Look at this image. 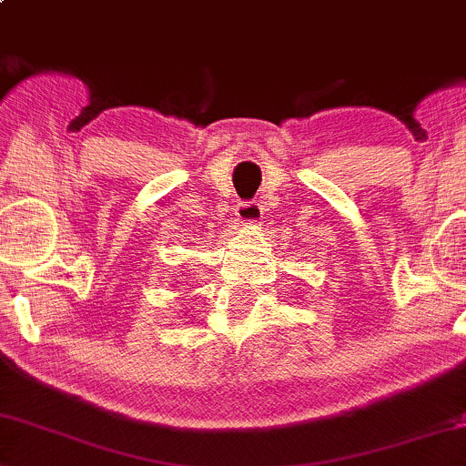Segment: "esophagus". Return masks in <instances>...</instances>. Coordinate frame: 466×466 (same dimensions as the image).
Masks as SVG:
<instances>
[{"label":"esophagus","mask_w":466,"mask_h":466,"mask_svg":"<svg viewBox=\"0 0 466 466\" xmlns=\"http://www.w3.org/2000/svg\"><path fill=\"white\" fill-rule=\"evenodd\" d=\"M261 214H263L261 205L257 203V200H242V203L235 207V216L246 224L261 220Z\"/></svg>","instance_id":"obj_1"}]
</instances>
